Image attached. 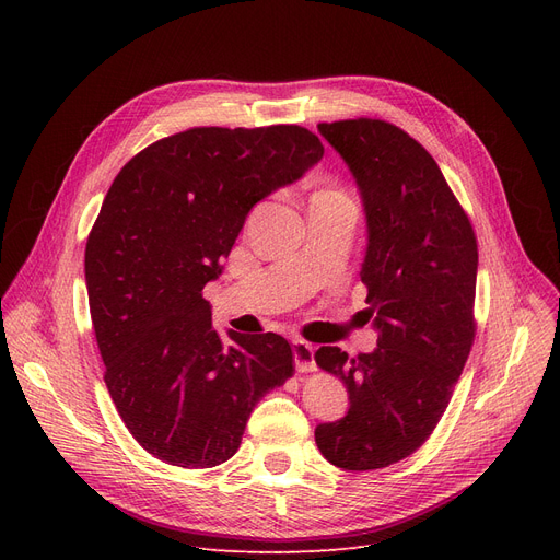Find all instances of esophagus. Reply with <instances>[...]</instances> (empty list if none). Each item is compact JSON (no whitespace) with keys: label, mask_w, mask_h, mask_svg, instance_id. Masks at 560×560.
<instances>
[{"label":"esophagus","mask_w":560,"mask_h":560,"mask_svg":"<svg viewBox=\"0 0 560 560\" xmlns=\"http://www.w3.org/2000/svg\"><path fill=\"white\" fill-rule=\"evenodd\" d=\"M292 354H295V368L300 372H315V349L306 340H295L292 342Z\"/></svg>","instance_id":"esophagus-1"}]
</instances>
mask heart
Listing matches in <instances>:
<instances>
[{"mask_svg": "<svg viewBox=\"0 0 560 560\" xmlns=\"http://www.w3.org/2000/svg\"><path fill=\"white\" fill-rule=\"evenodd\" d=\"M322 192H327V195H342V192H338V190H322Z\"/></svg>", "mask_w": 560, "mask_h": 560, "instance_id": "b5f03b06", "label": "heart"}]
</instances>
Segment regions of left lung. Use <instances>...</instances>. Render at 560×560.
Returning <instances> with one entry per match:
<instances>
[{"label":"left lung","mask_w":560,"mask_h":560,"mask_svg":"<svg viewBox=\"0 0 560 560\" xmlns=\"http://www.w3.org/2000/svg\"><path fill=\"white\" fill-rule=\"evenodd\" d=\"M317 131L359 184L368 252L361 281L378 331L372 354L319 347L315 363L349 393L315 443L342 469L388 467L420 450L443 418L475 342L479 249L433 156L404 129L357 117Z\"/></svg>","instance_id":"left-lung-1"}]
</instances>
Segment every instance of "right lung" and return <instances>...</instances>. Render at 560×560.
I'll return each instance as SVG.
<instances>
[{
	"instance_id": "right-lung-1",
	"label": "right lung",
	"mask_w": 560,
	"mask_h": 560,
	"mask_svg": "<svg viewBox=\"0 0 560 560\" xmlns=\"http://www.w3.org/2000/svg\"><path fill=\"white\" fill-rule=\"evenodd\" d=\"M322 154L298 125L195 127L144 147L110 184L85 243L88 302L110 399L159 460H229L260 397L295 372L277 334L222 338L201 290L252 206Z\"/></svg>"
}]
</instances>
